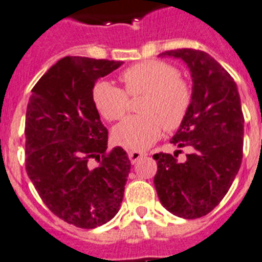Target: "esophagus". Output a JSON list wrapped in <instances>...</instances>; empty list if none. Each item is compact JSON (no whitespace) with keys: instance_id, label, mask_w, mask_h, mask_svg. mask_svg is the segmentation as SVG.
I'll list each match as a JSON object with an SVG mask.
<instances>
[{"instance_id":"esophagus-1","label":"esophagus","mask_w":262,"mask_h":262,"mask_svg":"<svg viewBox=\"0 0 262 262\" xmlns=\"http://www.w3.org/2000/svg\"><path fill=\"white\" fill-rule=\"evenodd\" d=\"M128 155H129V159H130L132 164H134L137 160H140L141 158L146 157L147 154H146V152H143V151H130Z\"/></svg>"}]
</instances>
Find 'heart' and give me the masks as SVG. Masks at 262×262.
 I'll return each mask as SVG.
<instances>
[{"mask_svg":"<svg viewBox=\"0 0 262 262\" xmlns=\"http://www.w3.org/2000/svg\"><path fill=\"white\" fill-rule=\"evenodd\" d=\"M173 65L164 61H143L128 68L121 74L125 91L100 81L93 89L96 110L108 121L124 117L129 96L145 94L140 115L125 119L114 129V141L128 150H145L158 140L163 130L178 129L192 104V89Z\"/></svg>","mask_w":262,"mask_h":262,"instance_id":"obj_1","label":"heart"}]
</instances>
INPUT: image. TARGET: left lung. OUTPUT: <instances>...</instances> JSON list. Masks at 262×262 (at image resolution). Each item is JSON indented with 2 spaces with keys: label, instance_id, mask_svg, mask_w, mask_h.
Masks as SVG:
<instances>
[{
  "label": "left lung",
  "instance_id": "left-lung-1",
  "mask_svg": "<svg viewBox=\"0 0 262 262\" xmlns=\"http://www.w3.org/2000/svg\"><path fill=\"white\" fill-rule=\"evenodd\" d=\"M162 57L180 58L192 77V104L172 145L189 147L185 162L175 154H155L154 178L160 202L184 219L201 218L222 201L243 159L244 116L234 78L209 53L173 49Z\"/></svg>",
  "mask_w": 262,
  "mask_h": 262
}]
</instances>
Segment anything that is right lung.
I'll return each instance as SVG.
<instances>
[{"instance_id": "right-lung-1", "label": "right lung", "mask_w": 262, "mask_h": 262, "mask_svg": "<svg viewBox=\"0 0 262 262\" xmlns=\"http://www.w3.org/2000/svg\"><path fill=\"white\" fill-rule=\"evenodd\" d=\"M121 65L63 57L37 81L28 100L27 175L49 210L79 228L99 227L116 215L130 172L124 148L107 152L108 132L93 100L95 82Z\"/></svg>"}]
</instances>
